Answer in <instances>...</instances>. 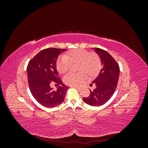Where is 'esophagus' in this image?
<instances>
[{
  "mask_svg": "<svg viewBox=\"0 0 148 148\" xmlns=\"http://www.w3.org/2000/svg\"><path fill=\"white\" fill-rule=\"evenodd\" d=\"M72 87H73V88H76V89H79V87H77V86H72Z\"/></svg>",
  "mask_w": 148,
  "mask_h": 148,
  "instance_id": "34e87169",
  "label": "esophagus"
}]
</instances>
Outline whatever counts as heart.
Instances as JSON below:
<instances>
[{
	"instance_id": "1",
	"label": "heart",
	"mask_w": 148,
	"mask_h": 148,
	"mask_svg": "<svg viewBox=\"0 0 148 148\" xmlns=\"http://www.w3.org/2000/svg\"><path fill=\"white\" fill-rule=\"evenodd\" d=\"M78 64V73L67 74L64 78V83L70 86H78L86 79V75L92 77L96 75L101 69V60L99 55L84 49H79L69 52L61 56L58 59L56 66L61 74L66 73L71 64Z\"/></svg>"
}]
</instances>
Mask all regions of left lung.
I'll return each mask as SVG.
<instances>
[{
    "label": "left lung",
    "instance_id": "8db88e82",
    "mask_svg": "<svg viewBox=\"0 0 148 148\" xmlns=\"http://www.w3.org/2000/svg\"><path fill=\"white\" fill-rule=\"evenodd\" d=\"M99 56L102 69L97 78L92 82L96 88L90 91V95L83 97V101L92 106L104 104L112 96L117 86L119 78V65L107 51L100 48H94ZM92 84H91V86Z\"/></svg>",
    "mask_w": 148,
    "mask_h": 148
}]
</instances>
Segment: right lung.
Listing matches in <instances>:
<instances>
[{
  "label": "right lung",
  "mask_w": 148,
  "mask_h": 148,
  "mask_svg": "<svg viewBox=\"0 0 148 148\" xmlns=\"http://www.w3.org/2000/svg\"><path fill=\"white\" fill-rule=\"evenodd\" d=\"M66 50L52 47L44 49L29 60L27 66L30 91L40 104L48 108L56 107L65 100L68 86L58 77L56 62L61 52ZM52 82L60 85L57 90L50 88Z\"/></svg>",
  "instance_id": "1"
}]
</instances>
